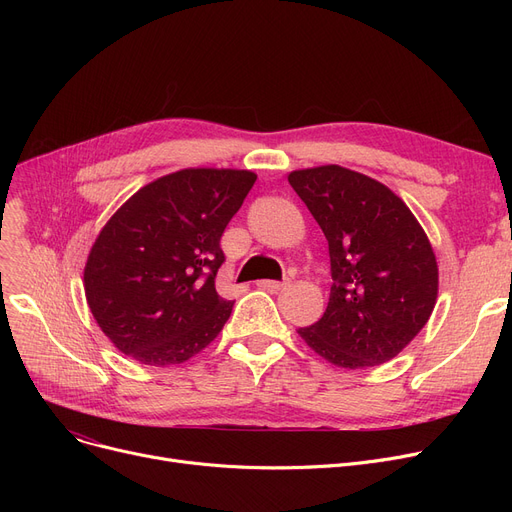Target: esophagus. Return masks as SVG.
<instances>
[{"mask_svg":"<svg viewBox=\"0 0 512 512\" xmlns=\"http://www.w3.org/2000/svg\"><path fill=\"white\" fill-rule=\"evenodd\" d=\"M257 286L263 288V290H270V292H280L284 288V284L276 282V280H259Z\"/></svg>","mask_w":512,"mask_h":512,"instance_id":"obj_1","label":"esophagus"}]
</instances>
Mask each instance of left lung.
Masks as SVG:
<instances>
[{"mask_svg": "<svg viewBox=\"0 0 512 512\" xmlns=\"http://www.w3.org/2000/svg\"><path fill=\"white\" fill-rule=\"evenodd\" d=\"M328 238L326 313L299 328L313 351L344 369L394 359L427 324L438 297L432 245L388 186L340 166L288 176Z\"/></svg>", "mask_w": 512, "mask_h": 512, "instance_id": "8db88e82", "label": "left lung"}]
</instances>
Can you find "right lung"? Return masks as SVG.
Segmentation results:
<instances>
[{
	"label": "right lung",
	"instance_id": "right-lung-1",
	"mask_svg": "<svg viewBox=\"0 0 512 512\" xmlns=\"http://www.w3.org/2000/svg\"><path fill=\"white\" fill-rule=\"evenodd\" d=\"M255 180L247 170H180L143 186L103 226L85 292L124 355L178 365L220 334L234 305L215 290L220 238Z\"/></svg>",
	"mask_w": 512,
	"mask_h": 512
}]
</instances>
